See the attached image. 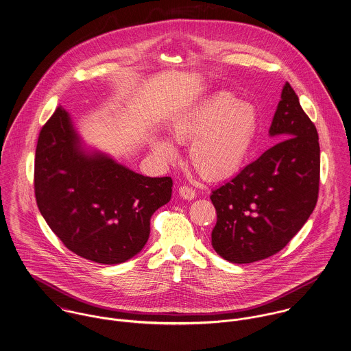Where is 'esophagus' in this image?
Segmentation results:
<instances>
[{"label": "esophagus", "mask_w": 351, "mask_h": 351, "mask_svg": "<svg viewBox=\"0 0 351 351\" xmlns=\"http://www.w3.org/2000/svg\"><path fill=\"white\" fill-rule=\"evenodd\" d=\"M178 193L185 199H194L195 198V191H193L189 186H181Z\"/></svg>", "instance_id": "esophagus-1"}]
</instances>
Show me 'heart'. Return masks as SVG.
<instances>
[{"label":"heart","mask_w":351,"mask_h":351,"mask_svg":"<svg viewBox=\"0 0 351 351\" xmlns=\"http://www.w3.org/2000/svg\"><path fill=\"white\" fill-rule=\"evenodd\" d=\"M176 143H189L191 167L206 180H223L240 170L256 135V114L251 104L230 94L206 97L176 114L167 123ZM169 139L154 136L153 152L162 160H173L177 150Z\"/></svg>","instance_id":"obj_1"}]
</instances>
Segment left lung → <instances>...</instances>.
I'll return each instance as SVG.
<instances>
[{
	"mask_svg": "<svg viewBox=\"0 0 351 351\" xmlns=\"http://www.w3.org/2000/svg\"><path fill=\"white\" fill-rule=\"evenodd\" d=\"M268 132L279 142L210 195L217 212L212 245L230 263L278 254L318 201V131L288 82Z\"/></svg>",
	"mask_w": 351,
	"mask_h": 351,
	"instance_id": "left-lung-1",
	"label": "left lung"
}]
</instances>
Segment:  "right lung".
<instances>
[{"mask_svg":"<svg viewBox=\"0 0 351 351\" xmlns=\"http://www.w3.org/2000/svg\"><path fill=\"white\" fill-rule=\"evenodd\" d=\"M170 177H145L84 147L62 106L43 126L34 194L44 220L77 256L119 264L142 251L153 213L171 197Z\"/></svg>","mask_w":351,"mask_h":351,"instance_id":"right-lung-1","label":"right lung"}]
</instances>
